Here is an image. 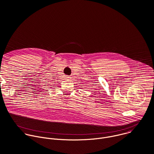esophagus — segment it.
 <instances>
[{
  "mask_svg": "<svg viewBox=\"0 0 154 154\" xmlns=\"http://www.w3.org/2000/svg\"><path fill=\"white\" fill-rule=\"evenodd\" d=\"M66 79H71V77H69V76H68V77H66Z\"/></svg>",
  "mask_w": 154,
  "mask_h": 154,
  "instance_id": "obj_1",
  "label": "esophagus"
}]
</instances>
